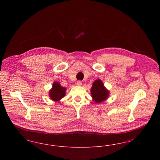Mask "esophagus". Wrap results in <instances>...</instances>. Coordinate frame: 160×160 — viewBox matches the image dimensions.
<instances>
[{
	"label": "esophagus",
	"instance_id": "esophagus-1",
	"mask_svg": "<svg viewBox=\"0 0 160 160\" xmlns=\"http://www.w3.org/2000/svg\"><path fill=\"white\" fill-rule=\"evenodd\" d=\"M82 82L81 81H78V82H77L76 85L77 86H81V85H82Z\"/></svg>",
	"mask_w": 160,
	"mask_h": 160
}]
</instances>
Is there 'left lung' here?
I'll return each mask as SVG.
<instances>
[{
    "mask_svg": "<svg viewBox=\"0 0 160 160\" xmlns=\"http://www.w3.org/2000/svg\"><path fill=\"white\" fill-rule=\"evenodd\" d=\"M91 94L93 101L101 103L108 98L110 92L104 86L103 82L100 79H97L92 83Z\"/></svg>",
    "mask_w": 160,
    "mask_h": 160,
    "instance_id": "8db88e82",
    "label": "left lung"
}]
</instances>
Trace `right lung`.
<instances>
[{
    "label": "right lung",
    "instance_id": "obj_1",
    "mask_svg": "<svg viewBox=\"0 0 160 160\" xmlns=\"http://www.w3.org/2000/svg\"><path fill=\"white\" fill-rule=\"evenodd\" d=\"M67 88L62 87L58 82H54L52 84V89L49 91L50 98L54 101L58 102L63 98L66 94Z\"/></svg>",
    "mask_w": 160,
    "mask_h": 160
}]
</instances>
